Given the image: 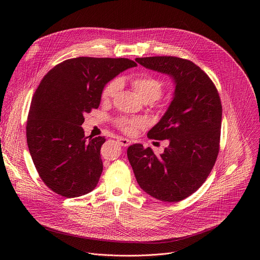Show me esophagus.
Here are the masks:
<instances>
[{
  "label": "esophagus",
  "instance_id": "1",
  "mask_svg": "<svg viewBox=\"0 0 260 260\" xmlns=\"http://www.w3.org/2000/svg\"><path fill=\"white\" fill-rule=\"evenodd\" d=\"M117 141H118V143H119L121 146H124V147L131 145V140H128V139H126V138L118 137V138H117Z\"/></svg>",
  "mask_w": 260,
  "mask_h": 260
}]
</instances>
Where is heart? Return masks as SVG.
<instances>
[{"label": "heart", "instance_id": "1", "mask_svg": "<svg viewBox=\"0 0 260 260\" xmlns=\"http://www.w3.org/2000/svg\"><path fill=\"white\" fill-rule=\"evenodd\" d=\"M132 85L142 101H149L150 103L159 99L164 90L162 82L159 79L149 75H140L135 77L132 80ZM119 86V80L115 79L110 81L102 91V100L104 102H108L112 99L118 91ZM117 125L123 132L132 133L136 127L141 125V121L137 119L120 118L117 120Z\"/></svg>", "mask_w": 260, "mask_h": 260}]
</instances>
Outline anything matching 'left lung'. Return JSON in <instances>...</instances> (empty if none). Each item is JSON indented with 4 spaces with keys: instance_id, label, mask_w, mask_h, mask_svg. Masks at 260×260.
Segmentation results:
<instances>
[{
    "instance_id": "1",
    "label": "left lung",
    "mask_w": 260,
    "mask_h": 260,
    "mask_svg": "<svg viewBox=\"0 0 260 260\" xmlns=\"http://www.w3.org/2000/svg\"><path fill=\"white\" fill-rule=\"evenodd\" d=\"M146 69L173 79V100L148 138L168 140L155 155L142 144L128 147L127 158L140 187L156 200L175 203L196 192L211 173L219 151L222 106L207 74L190 60L175 56L138 57Z\"/></svg>"
}]
</instances>
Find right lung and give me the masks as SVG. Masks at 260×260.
Returning a JSON list of instances; mask_svg holds the SVG:
<instances>
[{"label": "right lung", "instance_id": "1", "mask_svg": "<svg viewBox=\"0 0 260 260\" xmlns=\"http://www.w3.org/2000/svg\"><path fill=\"white\" fill-rule=\"evenodd\" d=\"M134 67L128 58H71L52 68L36 89L26 122L27 147L37 172L55 193L77 198L95 188L106 139L85 137L83 115L99 108L109 81Z\"/></svg>", "mask_w": 260, "mask_h": 260}]
</instances>
